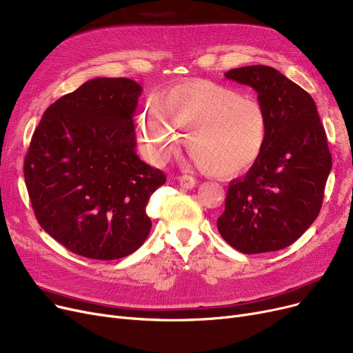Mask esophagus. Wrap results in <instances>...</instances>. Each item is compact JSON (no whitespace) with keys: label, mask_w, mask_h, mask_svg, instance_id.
I'll return each mask as SVG.
<instances>
[{"label":"esophagus","mask_w":353,"mask_h":353,"mask_svg":"<svg viewBox=\"0 0 353 353\" xmlns=\"http://www.w3.org/2000/svg\"><path fill=\"white\" fill-rule=\"evenodd\" d=\"M178 183L182 187V188H187V190H191L195 187V179L190 175H179L178 178Z\"/></svg>","instance_id":"obj_1"}]
</instances>
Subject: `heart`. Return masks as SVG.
<instances>
[{
	"mask_svg": "<svg viewBox=\"0 0 353 353\" xmlns=\"http://www.w3.org/2000/svg\"><path fill=\"white\" fill-rule=\"evenodd\" d=\"M137 132L155 162L170 159L187 133L201 170L230 179L248 172L261 158L270 119L259 100L194 79L159 93L154 108L139 113Z\"/></svg>",
	"mask_w": 353,
	"mask_h": 353,
	"instance_id": "b5f03b06",
	"label": "heart"
}]
</instances>
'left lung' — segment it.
<instances>
[{"label": "left lung", "mask_w": 353, "mask_h": 353, "mask_svg": "<svg viewBox=\"0 0 353 353\" xmlns=\"http://www.w3.org/2000/svg\"><path fill=\"white\" fill-rule=\"evenodd\" d=\"M225 77L253 88L270 119L257 163L230 182L216 220L221 237L244 254L293 244L322 207L332 155L312 96L268 65L232 69Z\"/></svg>", "instance_id": "1"}]
</instances>
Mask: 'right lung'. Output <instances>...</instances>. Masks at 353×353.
Listing matches in <instances>:
<instances>
[{
  "label": "right lung",
  "mask_w": 353,
  "mask_h": 353,
  "mask_svg": "<svg viewBox=\"0 0 353 353\" xmlns=\"http://www.w3.org/2000/svg\"><path fill=\"white\" fill-rule=\"evenodd\" d=\"M142 88L92 79L44 112L24 161L41 228L72 253L116 260L149 236L148 201L166 178L137 155L133 114Z\"/></svg>",
  "instance_id": "obj_1"
}]
</instances>
